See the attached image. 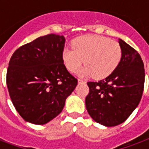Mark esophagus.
<instances>
[{
	"mask_svg": "<svg viewBox=\"0 0 149 149\" xmlns=\"http://www.w3.org/2000/svg\"><path fill=\"white\" fill-rule=\"evenodd\" d=\"M78 83H85V81L81 79H78Z\"/></svg>",
	"mask_w": 149,
	"mask_h": 149,
	"instance_id": "34e87169",
	"label": "esophagus"
}]
</instances>
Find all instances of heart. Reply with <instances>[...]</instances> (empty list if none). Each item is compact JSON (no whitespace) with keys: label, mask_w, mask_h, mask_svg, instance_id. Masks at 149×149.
I'll list each match as a JSON object with an SVG mask.
<instances>
[{"label":"heart","mask_w":149,"mask_h":149,"mask_svg":"<svg viewBox=\"0 0 149 149\" xmlns=\"http://www.w3.org/2000/svg\"><path fill=\"white\" fill-rule=\"evenodd\" d=\"M72 48H65L62 52L63 63L70 72H74L84 63L79 71L83 77L94 76L97 79L108 77L118 67L122 57V49L116 41L101 36H85L72 42Z\"/></svg>","instance_id":"obj_1"}]
</instances>
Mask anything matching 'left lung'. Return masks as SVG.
Returning a JSON list of instances; mask_svg holds the SVG:
<instances>
[{
	"instance_id": "left-lung-1",
	"label": "left lung",
	"mask_w": 149,
	"mask_h": 149,
	"mask_svg": "<svg viewBox=\"0 0 149 149\" xmlns=\"http://www.w3.org/2000/svg\"><path fill=\"white\" fill-rule=\"evenodd\" d=\"M122 49L119 65L99 82H88L86 110L96 122L113 127L127 120L139 105L143 93L145 69L139 52L118 39Z\"/></svg>"
}]
</instances>
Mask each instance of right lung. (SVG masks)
<instances>
[{"label":"right lung","instance_id":"add662e5","mask_svg":"<svg viewBox=\"0 0 149 149\" xmlns=\"http://www.w3.org/2000/svg\"><path fill=\"white\" fill-rule=\"evenodd\" d=\"M65 38L49 34L22 45L13 53L7 86L16 111L24 120L45 125L63 111L77 79L66 70L62 52Z\"/></svg>","mask_w":149,"mask_h":149}]
</instances>
